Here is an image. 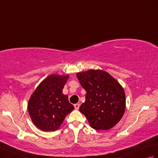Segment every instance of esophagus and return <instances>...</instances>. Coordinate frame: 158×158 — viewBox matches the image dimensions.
<instances>
[{"instance_id":"1","label":"esophagus","mask_w":158,"mask_h":158,"mask_svg":"<svg viewBox=\"0 0 158 158\" xmlns=\"http://www.w3.org/2000/svg\"><path fill=\"white\" fill-rule=\"evenodd\" d=\"M74 106H75V109H77V110H78V109H79V106H80V105H79V104H78V103H77V104H75V105H74Z\"/></svg>"}]
</instances>
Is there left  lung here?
I'll use <instances>...</instances> for the list:
<instances>
[{
  "mask_svg": "<svg viewBox=\"0 0 158 158\" xmlns=\"http://www.w3.org/2000/svg\"><path fill=\"white\" fill-rule=\"evenodd\" d=\"M86 91L85 101L79 107L89 126L106 130L118 123L126 109V95L122 86L107 72L89 70L77 74Z\"/></svg>",
  "mask_w": 158,
  "mask_h": 158,
  "instance_id": "left-lung-1",
  "label": "left lung"
}]
</instances>
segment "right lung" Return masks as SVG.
<instances>
[{"label":"right lung","mask_w":158,"mask_h":158,"mask_svg":"<svg viewBox=\"0 0 158 158\" xmlns=\"http://www.w3.org/2000/svg\"><path fill=\"white\" fill-rule=\"evenodd\" d=\"M69 75H51L40 83L30 98L28 110L35 125L43 131H56L75 109L62 94Z\"/></svg>","instance_id":"right-lung-1"}]
</instances>
